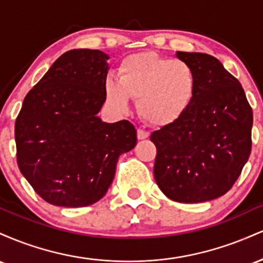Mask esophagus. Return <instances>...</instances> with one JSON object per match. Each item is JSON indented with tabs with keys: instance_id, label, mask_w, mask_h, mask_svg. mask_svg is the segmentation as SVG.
I'll return each mask as SVG.
<instances>
[{
	"instance_id": "obj_1",
	"label": "esophagus",
	"mask_w": 263,
	"mask_h": 263,
	"mask_svg": "<svg viewBox=\"0 0 263 263\" xmlns=\"http://www.w3.org/2000/svg\"><path fill=\"white\" fill-rule=\"evenodd\" d=\"M149 134L147 131H144V129L142 128H138L137 129V138L138 140H146V138H148Z\"/></svg>"
}]
</instances>
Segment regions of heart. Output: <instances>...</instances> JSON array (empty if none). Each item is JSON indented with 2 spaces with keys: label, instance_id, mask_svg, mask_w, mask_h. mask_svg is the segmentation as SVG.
Returning a JSON list of instances; mask_svg holds the SVG:
<instances>
[{
  "label": "heart",
  "instance_id": "1",
  "mask_svg": "<svg viewBox=\"0 0 263 263\" xmlns=\"http://www.w3.org/2000/svg\"><path fill=\"white\" fill-rule=\"evenodd\" d=\"M104 89L114 108L126 111L129 98L136 99L142 119L161 126L174 122L188 110L197 90V77L188 63L146 50L123 58L117 79L107 77Z\"/></svg>",
  "mask_w": 263,
  "mask_h": 263
}]
</instances>
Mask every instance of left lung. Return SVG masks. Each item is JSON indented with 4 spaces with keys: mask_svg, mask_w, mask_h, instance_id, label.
I'll return each instance as SVG.
<instances>
[{
    "mask_svg": "<svg viewBox=\"0 0 263 263\" xmlns=\"http://www.w3.org/2000/svg\"><path fill=\"white\" fill-rule=\"evenodd\" d=\"M197 77L194 99L179 119L151 135L155 179L178 203H203L228 193L251 153L252 108L218 59L177 52Z\"/></svg>",
    "mask_w": 263,
    "mask_h": 263,
    "instance_id": "1",
    "label": "left lung"
}]
</instances>
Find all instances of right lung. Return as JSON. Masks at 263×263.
I'll return each mask as SVG.
<instances>
[{"instance_id": "obj_1", "label": "right lung", "mask_w": 263, "mask_h": 263, "mask_svg": "<svg viewBox=\"0 0 263 263\" xmlns=\"http://www.w3.org/2000/svg\"><path fill=\"white\" fill-rule=\"evenodd\" d=\"M108 58L96 49L69 50L23 100L14 125L18 168L47 203L80 208L99 201L120 155L137 143L131 122L98 116L106 100Z\"/></svg>"}]
</instances>
